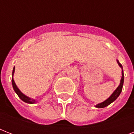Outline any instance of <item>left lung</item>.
I'll return each instance as SVG.
<instances>
[{
    "mask_svg": "<svg viewBox=\"0 0 134 134\" xmlns=\"http://www.w3.org/2000/svg\"><path fill=\"white\" fill-rule=\"evenodd\" d=\"M119 66L122 68V66L121 65L120 63H119L118 60H117ZM122 79H121L120 81V86L117 88V89L115 90L114 91V92L111 94L110 97L107 99L106 101H104V102H102V103H100V104H98L97 105H96V107L97 108H104V107H106V106H108L109 104H110L112 102H113L118 97L119 95L120 94L122 90V86H123V83H124V73H123V69L122 71Z\"/></svg>",
    "mask_w": 134,
    "mask_h": 134,
    "instance_id": "8db88e82",
    "label": "left lung"
}]
</instances>
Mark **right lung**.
<instances>
[{
	"mask_svg": "<svg viewBox=\"0 0 134 134\" xmlns=\"http://www.w3.org/2000/svg\"><path fill=\"white\" fill-rule=\"evenodd\" d=\"M14 69H15V68L14 67L13 71H12V86H13V88L14 90V91H15L16 93L17 94V95L19 96V97L22 101H24V102L28 103V104H34V103H35V100L33 99H30V98L28 97L27 96L24 95V94L20 91L19 89L16 87V86L15 83H14V81L13 79V75L14 73Z\"/></svg>",
	"mask_w": 134,
	"mask_h": 134,
	"instance_id": "obj_1",
	"label": "right lung"
}]
</instances>
